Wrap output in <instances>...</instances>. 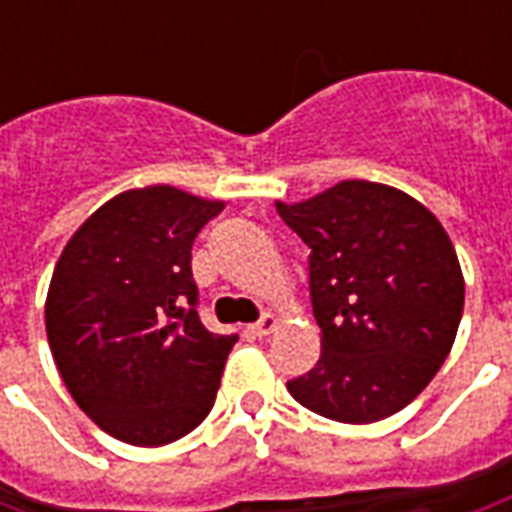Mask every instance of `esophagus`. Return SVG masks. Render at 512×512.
Returning <instances> with one entry per match:
<instances>
[{
  "label": "esophagus",
  "instance_id": "obj_1",
  "mask_svg": "<svg viewBox=\"0 0 512 512\" xmlns=\"http://www.w3.org/2000/svg\"><path fill=\"white\" fill-rule=\"evenodd\" d=\"M277 329H279V318L274 315V312H266V315L252 326V334H255V337H268V334H274Z\"/></svg>",
  "mask_w": 512,
  "mask_h": 512
}]
</instances>
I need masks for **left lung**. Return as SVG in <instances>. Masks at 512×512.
Masks as SVG:
<instances>
[{"instance_id":"8db88e82","label":"left lung","mask_w":512,"mask_h":512,"mask_svg":"<svg viewBox=\"0 0 512 512\" xmlns=\"http://www.w3.org/2000/svg\"><path fill=\"white\" fill-rule=\"evenodd\" d=\"M279 216L310 246L312 315L321 359L288 392L334 422L392 417L439 373L463 312V271L450 235L406 191L340 180Z\"/></svg>"}]
</instances>
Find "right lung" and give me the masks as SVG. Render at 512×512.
Segmentation results:
<instances>
[{"label":"right lung","instance_id":"1","mask_svg":"<svg viewBox=\"0 0 512 512\" xmlns=\"http://www.w3.org/2000/svg\"><path fill=\"white\" fill-rule=\"evenodd\" d=\"M224 200L156 183L128 189L68 238L46 293L62 381L109 436L161 447L208 417L238 334L194 310L191 244Z\"/></svg>","mask_w":512,"mask_h":512}]
</instances>
